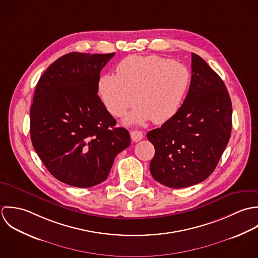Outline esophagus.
<instances>
[{"instance_id":"obj_1","label":"esophagus","mask_w":258,"mask_h":258,"mask_svg":"<svg viewBox=\"0 0 258 258\" xmlns=\"http://www.w3.org/2000/svg\"><path fill=\"white\" fill-rule=\"evenodd\" d=\"M143 138H144V136H143V134H142L141 132H138V131L131 132V139H132L133 142L138 143V142H140Z\"/></svg>"}]
</instances>
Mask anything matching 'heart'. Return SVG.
I'll return each mask as SVG.
<instances>
[{"mask_svg": "<svg viewBox=\"0 0 258 258\" xmlns=\"http://www.w3.org/2000/svg\"><path fill=\"white\" fill-rule=\"evenodd\" d=\"M190 85V73L181 62L158 55H131L99 82V95L107 111L121 116L136 101L125 122L153 119L162 123L179 110ZM137 100H135V98Z\"/></svg>", "mask_w": 258, "mask_h": 258, "instance_id": "1", "label": "heart"}]
</instances>
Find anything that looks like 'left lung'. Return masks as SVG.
<instances>
[{
	"label": "left lung",
	"instance_id": "8db88e82",
	"mask_svg": "<svg viewBox=\"0 0 258 258\" xmlns=\"http://www.w3.org/2000/svg\"><path fill=\"white\" fill-rule=\"evenodd\" d=\"M232 104L220 77L191 53V81L176 114L149 132L155 156L150 169L159 183L172 188L195 185L216 167L231 134Z\"/></svg>",
	"mask_w": 258,
	"mask_h": 258
}]
</instances>
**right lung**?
Listing matches in <instances>:
<instances>
[{"label": "right lung", "instance_id": "add662e5", "mask_svg": "<svg viewBox=\"0 0 258 258\" xmlns=\"http://www.w3.org/2000/svg\"><path fill=\"white\" fill-rule=\"evenodd\" d=\"M111 53L73 52L40 78L30 110L33 147L59 181L91 187L104 181L114 157L131 145L128 132L100 97V74Z\"/></svg>", "mask_w": 258, "mask_h": 258}]
</instances>
